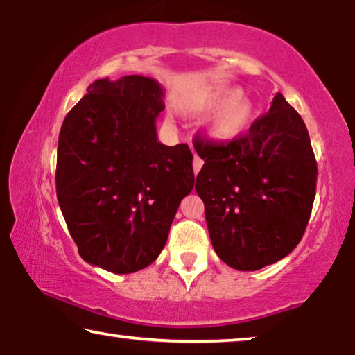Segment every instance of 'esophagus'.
<instances>
[{"label": "esophagus", "mask_w": 355, "mask_h": 355, "mask_svg": "<svg viewBox=\"0 0 355 355\" xmlns=\"http://www.w3.org/2000/svg\"><path fill=\"white\" fill-rule=\"evenodd\" d=\"M202 166H203V161L199 158V156L194 155V161H192V167H194V173H196V175H197V173H199V171L202 169Z\"/></svg>", "instance_id": "34e87169"}]
</instances>
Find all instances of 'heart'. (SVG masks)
<instances>
[{
    "label": "heart",
    "mask_w": 355,
    "mask_h": 355,
    "mask_svg": "<svg viewBox=\"0 0 355 355\" xmlns=\"http://www.w3.org/2000/svg\"><path fill=\"white\" fill-rule=\"evenodd\" d=\"M214 109L216 111L205 123V133L219 142H228L241 136L249 128L255 111L252 101L235 87L213 89L192 101L188 111L205 114Z\"/></svg>",
    "instance_id": "1"
}]
</instances>
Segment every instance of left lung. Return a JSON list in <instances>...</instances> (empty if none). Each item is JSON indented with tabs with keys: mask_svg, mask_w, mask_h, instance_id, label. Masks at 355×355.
<instances>
[{
	"mask_svg": "<svg viewBox=\"0 0 355 355\" xmlns=\"http://www.w3.org/2000/svg\"><path fill=\"white\" fill-rule=\"evenodd\" d=\"M196 191L216 254L238 271L282 260L307 228L318 167L302 117L277 94L269 112L230 142L197 137Z\"/></svg>",
	"mask_w": 355,
	"mask_h": 355,
	"instance_id": "left-lung-1",
	"label": "left lung"
}]
</instances>
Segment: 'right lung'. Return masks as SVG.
I'll use <instances>...</instances> for the list:
<instances>
[{
    "mask_svg": "<svg viewBox=\"0 0 355 355\" xmlns=\"http://www.w3.org/2000/svg\"><path fill=\"white\" fill-rule=\"evenodd\" d=\"M164 91L141 75L94 81L59 133L56 194L84 261L114 274L152 264L194 188L186 144L164 146Z\"/></svg>",
    "mask_w": 355,
    "mask_h": 355,
    "instance_id": "right-lung-1",
    "label": "right lung"
}]
</instances>
